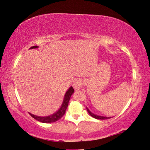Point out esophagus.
<instances>
[{
	"instance_id": "1",
	"label": "esophagus",
	"mask_w": 150,
	"mask_h": 150,
	"mask_svg": "<svg viewBox=\"0 0 150 150\" xmlns=\"http://www.w3.org/2000/svg\"><path fill=\"white\" fill-rule=\"evenodd\" d=\"M82 86H83V81H81V79L75 80L73 84V87L75 91L79 90L80 88L82 87Z\"/></svg>"
}]
</instances>
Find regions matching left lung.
<instances>
[{
	"label": "left lung",
	"instance_id": "left-lung-1",
	"mask_svg": "<svg viewBox=\"0 0 150 150\" xmlns=\"http://www.w3.org/2000/svg\"><path fill=\"white\" fill-rule=\"evenodd\" d=\"M87 110L88 112V114L92 116V117L95 118L96 119H98V120H105V119H108V118H110L112 117H106V116H99V115H95V114H93V112H91L90 111L89 109H88L87 107Z\"/></svg>",
	"mask_w": 150,
	"mask_h": 150
}]
</instances>
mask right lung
Returning <instances> with one entry per match:
<instances>
[{
    "label": "right lung",
    "instance_id": "1",
    "mask_svg": "<svg viewBox=\"0 0 150 150\" xmlns=\"http://www.w3.org/2000/svg\"><path fill=\"white\" fill-rule=\"evenodd\" d=\"M38 46L35 45V46L31 47L30 49H34V48H38ZM73 93H74V89H73V88L72 87H71L67 91V92L65 93L64 98H63V103L59 110L55 112V113L52 114V115H50L47 116H38L32 115L31 113H29V114L32 117L35 119V120H37L38 121L41 122H43V123L55 122L59 120V119L65 115L66 109H67L68 106V104H69V101L70 100L71 96L73 95Z\"/></svg>",
    "mask_w": 150,
    "mask_h": 150
}]
</instances>
